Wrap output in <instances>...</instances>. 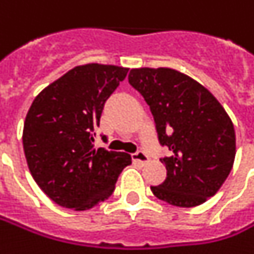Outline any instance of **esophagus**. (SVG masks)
Segmentation results:
<instances>
[{
  "label": "esophagus",
  "instance_id": "1",
  "mask_svg": "<svg viewBox=\"0 0 254 254\" xmlns=\"http://www.w3.org/2000/svg\"><path fill=\"white\" fill-rule=\"evenodd\" d=\"M132 161L134 164L145 165L148 162V157H147L143 151H137L134 152V154H132Z\"/></svg>",
  "mask_w": 254,
  "mask_h": 254
}]
</instances>
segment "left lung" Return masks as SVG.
<instances>
[{"label": "left lung", "mask_w": 254, "mask_h": 254, "mask_svg": "<svg viewBox=\"0 0 254 254\" xmlns=\"http://www.w3.org/2000/svg\"><path fill=\"white\" fill-rule=\"evenodd\" d=\"M127 78L150 106L159 143L172 151L161 159L166 179L151 187L152 194L173 206L206 202L226 182L235 159L230 115L203 85L173 68H132Z\"/></svg>", "instance_id": "left-lung-1"}]
</instances>
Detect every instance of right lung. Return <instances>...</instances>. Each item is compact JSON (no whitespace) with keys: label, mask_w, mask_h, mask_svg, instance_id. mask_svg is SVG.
<instances>
[{"label":"right lung","mask_w":254,"mask_h":254,"mask_svg":"<svg viewBox=\"0 0 254 254\" xmlns=\"http://www.w3.org/2000/svg\"><path fill=\"white\" fill-rule=\"evenodd\" d=\"M113 64L77 65L48 85L31 103L23 150L31 176L55 203L88 210L114 192L127 152L93 148L104 103L127 74Z\"/></svg>","instance_id":"1"}]
</instances>
